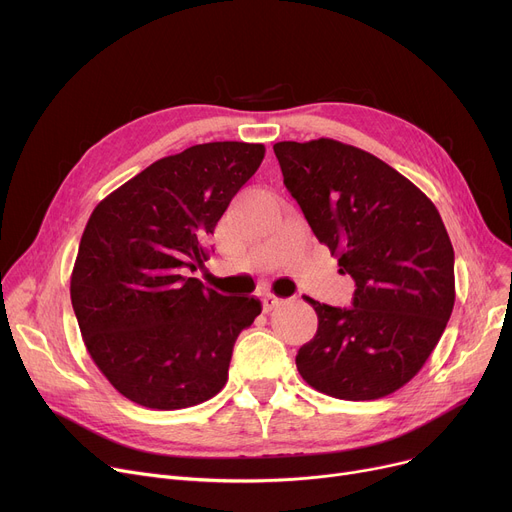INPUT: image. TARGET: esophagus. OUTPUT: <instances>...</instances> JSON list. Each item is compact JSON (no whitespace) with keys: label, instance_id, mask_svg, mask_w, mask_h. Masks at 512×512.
Masks as SVG:
<instances>
[{"label":"esophagus","instance_id":"1","mask_svg":"<svg viewBox=\"0 0 512 512\" xmlns=\"http://www.w3.org/2000/svg\"><path fill=\"white\" fill-rule=\"evenodd\" d=\"M261 303H263V311H265V313H270L274 307H278L280 299H278V297H274V294H270V292H265L263 297H261Z\"/></svg>","mask_w":512,"mask_h":512}]
</instances>
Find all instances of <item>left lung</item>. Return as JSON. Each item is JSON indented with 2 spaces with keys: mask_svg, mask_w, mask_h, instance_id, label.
I'll return each instance as SVG.
<instances>
[{
  "mask_svg": "<svg viewBox=\"0 0 512 512\" xmlns=\"http://www.w3.org/2000/svg\"><path fill=\"white\" fill-rule=\"evenodd\" d=\"M288 193L355 280L353 307L307 297L317 334L297 369L315 390L375 400L432 355L454 307V251L436 205L375 155L332 139L274 145Z\"/></svg>",
  "mask_w": 512,
  "mask_h": 512,
  "instance_id": "obj_1",
  "label": "left lung"
}]
</instances>
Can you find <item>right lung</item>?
<instances>
[{"instance_id":"obj_1","label":"right lung","mask_w":512,"mask_h":512,"mask_svg":"<svg viewBox=\"0 0 512 512\" xmlns=\"http://www.w3.org/2000/svg\"><path fill=\"white\" fill-rule=\"evenodd\" d=\"M263 145L205 143L157 159L91 213L70 278L85 346L110 384L157 411L218 394L238 334L259 299L224 297L188 278L207 261L232 197L261 166Z\"/></svg>"}]
</instances>
